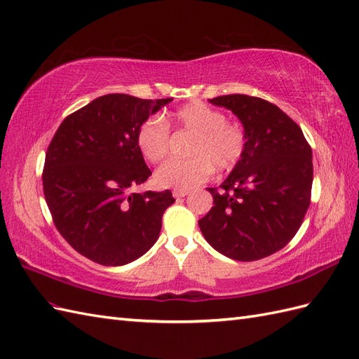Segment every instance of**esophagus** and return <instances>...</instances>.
I'll list each match as a JSON object with an SVG mask.
<instances>
[{"label": "esophagus", "instance_id": "obj_1", "mask_svg": "<svg viewBox=\"0 0 359 359\" xmlns=\"http://www.w3.org/2000/svg\"><path fill=\"white\" fill-rule=\"evenodd\" d=\"M172 195H173V198H177V199L184 198V196L189 195V190H178V189H175V190L172 191Z\"/></svg>", "mask_w": 359, "mask_h": 359}]
</instances>
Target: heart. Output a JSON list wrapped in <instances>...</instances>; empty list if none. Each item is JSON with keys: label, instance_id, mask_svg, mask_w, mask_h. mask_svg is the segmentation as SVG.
<instances>
[{"label": "heart", "instance_id": "b5f03b06", "mask_svg": "<svg viewBox=\"0 0 359 359\" xmlns=\"http://www.w3.org/2000/svg\"><path fill=\"white\" fill-rule=\"evenodd\" d=\"M178 126L195 134L187 160H170L155 172L161 189L189 190L207 181L217 170H231L245 154L247 137L241 125L226 121L225 114L203 102L182 104L172 114ZM137 146L146 161L158 163L169 151V126L161 118H149L140 126Z\"/></svg>", "mask_w": 359, "mask_h": 359}]
</instances>
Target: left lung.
<instances>
[{"mask_svg": "<svg viewBox=\"0 0 359 359\" xmlns=\"http://www.w3.org/2000/svg\"><path fill=\"white\" fill-rule=\"evenodd\" d=\"M241 120L245 154L219 186L201 233L221 255L252 262L274 255L299 231L311 204L312 149L300 126L264 99L245 94L210 99Z\"/></svg>", "mask_w": 359, "mask_h": 359, "instance_id": "1", "label": "left lung"}]
</instances>
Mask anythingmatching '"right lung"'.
Listing matches in <instances>:
<instances>
[{"label":"right lung","instance_id":"add662e5","mask_svg":"<svg viewBox=\"0 0 359 359\" xmlns=\"http://www.w3.org/2000/svg\"><path fill=\"white\" fill-rule=\"evenodd\" d=\"M170 102L102 95L68 116L51 140L42 173L47 205L62 238L93 262L130 264L158 239L172 191L130 190L152 175L138 129Z\"/></svg>","mask_w":359,"mask_h":359}]
</instances>
